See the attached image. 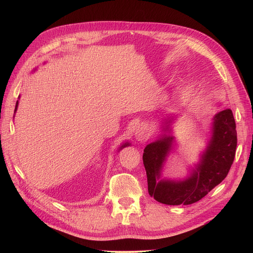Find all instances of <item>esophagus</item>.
<instances>
[{"label":"esophagus","instance_id":"1","mask_svg":"<svg viewBox=\"0 0 253 253\" xmlns=\"http://www.w3.org/2000/svg\"><path fill=\"white\" fill-rule=\"evenodd\" d=\"M135 136L136 139L140 140V141H144L147 140L150 136V129L149 127L145 124H141L136 128V132H135Z\"/></svg>","mask_w":253,"mask_h":253}]
</instances>
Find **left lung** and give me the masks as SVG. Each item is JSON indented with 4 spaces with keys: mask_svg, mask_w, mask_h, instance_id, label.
Instances as JSON below:
<instances>
[{
    "mask_svg": "<svg viewBox=\"0 0 253 253\" xmlns=\"http://www.w3.org/2000/svg\"><path fill=\"white\" fill-rule=\"evenodd\" d=\"M213 120L212 137L201 161L183 180L157 181L173 137L165 135L144 148L142 160L147 171L148 190L158 202L166 205L196 203L228 175L237 148L236 122L230 109L219 112Z\"/></svg>",
    "mask_w": 253,
    "mask_h": 253,
    "instance_id": "1",
    "label": "left lung"
}]
</instances>
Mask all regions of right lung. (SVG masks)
Listing matches in <instances>:
<instances>
[{
	"mask_svg": "<svg viewBox=\"0 0 253 253\" xmlns=\"http://www.w3.org/2000/svg\"><path fill=\"white\" fill-rule=\"evenodd\" d=\"M17 105H18V101L16 102V105H15V111H16V109H17ZM126 145H128V143H125V144H123L122 147H121V149H122V148H124V147H126Z\"/></svg>",
	"mask_w": 253,
	"mask_h": 253,
	"instance_id": "obj_1",
	"label": "right lung"
}]
</instances>
